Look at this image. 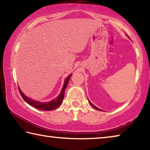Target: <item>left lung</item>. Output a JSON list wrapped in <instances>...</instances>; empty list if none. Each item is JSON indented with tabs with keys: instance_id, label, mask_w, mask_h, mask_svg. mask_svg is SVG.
<instances>
[{
	"instance_id": "obj_1",
	"label": "left lung",
	"mask_w": 150,
	"mask_h": 150,
	"mask_svg": "<svg viewBox=\"0 0 150 150\" xmlns=\"http://www.w3.org/2000/svg\"><path fill=\"white\" fill-rule=\"evenodd\" d=\"M88 101H89V100H88ZM89 103H90V104H91V106H93V107L94 108H95V109H96V110H100V111H102V110H100V109H99V108H98L97 107H96V106H94V105H93V104H92V103H91L90 102V101H89Z\"/></svg>"
}]
</instances>
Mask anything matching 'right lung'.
Instances as JSON below:
<instances>
[{"instance_id": "add662e5", "label": "right lung", "mask_w": 150, "mask_h": 150, "mask_svg": "<svg viewBox=\"0 0 150 150\" xmlns=\"http://www.w3.org/2000/svg\"><path fill=\"white\" fill-rule=\"evenodd\" d=\"M71 75L72 74L69 75L67 78H66L64 83V85H63L62 91H61L59 96H58L56 98H55V99L51 100L48 103H40L39 101L32 100L31 98H30L25 96L23 94V93L21 91V90L18 88L19 93L20 94V95L22 96V98H23V99L26 101L28 104H29L30 105H31L32 106H33V107L39 109V110H54V109H56L57 107H59V105H61V103H62L63 98H64V93H65V88L67 87V86L68 85V82H69Z\"/></svg>"}]
</instances>
